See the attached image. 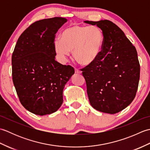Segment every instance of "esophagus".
Masks as SVG:
<instances>
[{"label":"esophagus","instance_id":"obj_1","mask_svg":"<svg viewBox=\"0 0 150 150\" xmlns=\"http://www.w3.org/2000/svg\"><path fill=\"white\" fill-rule=\"evenodd\" d=\"M75 73H79V74H81V73H82V71H80V70H79V69H77V68L75 69Z\"/></svg>","mask_w":150,"mask_h":150}]
</instances>
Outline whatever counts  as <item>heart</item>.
Returning a JSON list of instances; mask_svg holds the SVG:
<instances>
[{
  "mask_svg": "<svg viewBox=\"0 0 150 150\" xmlns=\"http://www.w3.org/2000/svg\"><path fill=\"white\" fill-rule=\"evenodd\" d=\"M104 41V34L98 27L73 24L62 31L61 39L55 40L54 49L62 61L73 52L76 61L86 66L100 56Z\"/></svg>",
  "mask_w": 150,
  "mask_h": 150,
  "instance_id": "b5f03b06",
  "label": "heart"
}]
</instances>
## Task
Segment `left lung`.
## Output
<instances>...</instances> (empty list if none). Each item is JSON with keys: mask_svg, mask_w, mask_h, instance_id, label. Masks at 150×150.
Segmentation results:
<instances>
[{"mask_svg": "<svg viewBox=\"0 0 150 150\" xmlns=\"http://www.w3.org/2000/svg\"><path fill=\"white\" fill-rule=\"evenodd\" d=\"M96 25L104 37L103 50L93 64L82 68L91 106L115 114L132 103L140 78V64L134 46L116 24L108 20L84 21Z\"/></svg>", "mask_w": 150, "mask_h": 150, "instance_id": "left-lung-1", "label": "left lung"}]
</instances>
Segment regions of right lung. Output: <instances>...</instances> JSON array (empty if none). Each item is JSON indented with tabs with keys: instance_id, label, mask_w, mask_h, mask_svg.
<instances>
[{
	"instance_id": "add662e5",
	"label": "right lung",
	"mask_w": 150,
	"mask_h": 150,
	"mask_svg": "<svg viewBox=\"0 0 150 150\" xmlns=\"http://www.w3.org/2000/svg\"><path fill=\"white\" fill-rule=\"evenodd\" d=\"M67 22L62 17L42 19L22 33L12 54V79L21 104L38 115L58 110L65 84L75 70L55 60V34Z\"/></svg>"
}]
</instances>
